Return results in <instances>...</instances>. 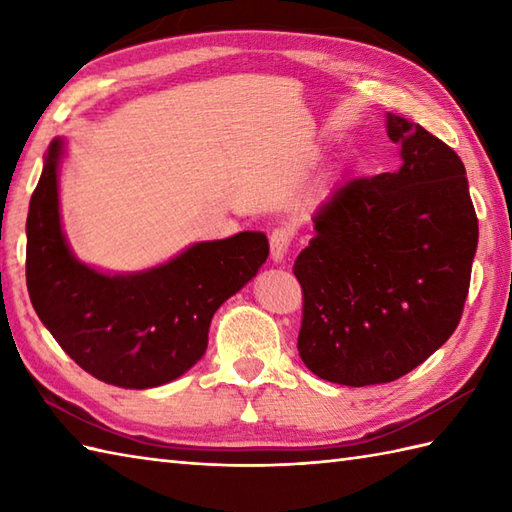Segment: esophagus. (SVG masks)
<instances>
[{
  "instance_id": "34e87169",
  "label": "esophagus",
  "mask_w": 512,
  "mask_h": 512,
  "mask_svg": "<svg viewBox=\"0 0 512 512\" xmlns=\"http://www.w3.org/2000/svg\"><path fill=\"white\" fill-rule=\"evenodd\" d=\"M290 244H292V231H288V228L279 226L270 233V255H273L275 262H281V259L286 257Z\"/></svg>"
}]
</instances>
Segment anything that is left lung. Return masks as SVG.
<instances>
[{"label":"left lung","mask_w":512,"mask_h":512,"mask_svg":"<svg viewBox=\"0 0 512 512\" xmlns=\"http://www.w3.org/2000/svg\"><path fill=\"white\" fill-rule=\"evenodd\" d=\"M387 134L402 167L354 178L323 202L292 268L303 292L301 361L350 387L391 383L449 341L477 248L460 156L396 114Z\"/></svg>","instance_id":"obj_1"}]
</instances>
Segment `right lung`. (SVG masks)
Returning a JSON list of instances; mask_svg holds the SVG:
<instances>
[{"label":"right lung","instance_id":"right-lung-1","mask_svg":"<svg viewBox=\"0 0 512 512\" xmlns=\"http://www.w3.org/2000/svg\"><path fill=\"white\" fill-rule=\"evenodd\" d=\"M52 140L30 198L26 284L32 308L72 361L107 385H165L200 361L215 310L257 275L264 233L202 242L147 273L103 275L76 262L61 231Z\"/></svg>","mask_w":512,"mask_h":512}]
</instances>
